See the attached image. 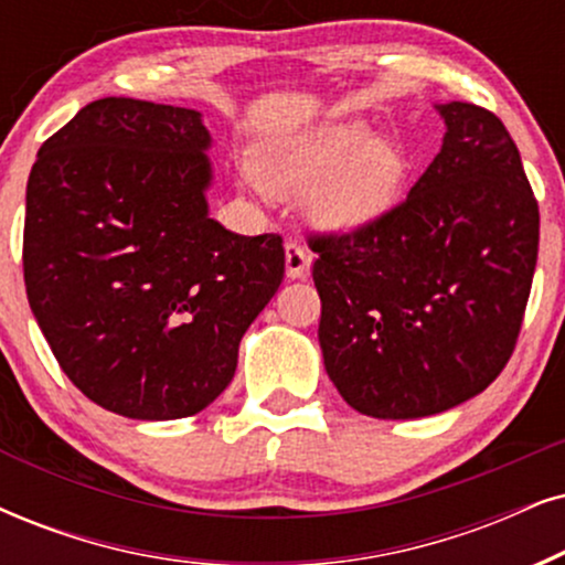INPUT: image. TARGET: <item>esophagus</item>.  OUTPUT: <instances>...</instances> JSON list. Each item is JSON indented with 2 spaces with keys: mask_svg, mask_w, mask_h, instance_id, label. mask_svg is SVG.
<instances>
[{
  "mask_svg": "<svg viewBox=\"0 0 565 565\" xmlns=\"http://www.w3.org/2000/svg\"><path fill=\"white\" fill-rule=\"evenodd\" d=\"M284 253H287V278H302L310 268V253L297 239H289L284 245Z\"/></svg>",
  "mask_w": 565,
  "mask_h": 565,
  "instance_id": "34e87169",
  "label": "esophagus"
}]
</instances>
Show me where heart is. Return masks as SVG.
<instances>
[{
	"label": "heart",
	"mask_w": 565,
	"mask_h": 565,
	"mask_svg": "<svg viewBox=\"0 0 565 565\" xmlns=\"http://www.w3.org/2000/svg\"><path fill=\"white\" fill-rule=\"evenodd\" d=\"M270 192L305 193V213L328 234L373 230L404 195L409 159L362 119H341L276 142L260 159Z\"/></svg>",
	"instance_id": "1"
}]
</instances>
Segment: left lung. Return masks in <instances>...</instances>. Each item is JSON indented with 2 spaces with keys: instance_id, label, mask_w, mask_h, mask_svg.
Instances as JSON below:
<instances>
[{
  "instance_id": "8db88e82",
  "label": "left lung",
  "mask_w": 565,
  "mask_h": 565,
  "mask_svg": "<svg viewBox=\"0 0 565 565\" xmlns=\"http://www.w3.org/2000/svg\"><path fill=\"white\" fill-rule=\"evenodd\" d=\"M440 153L373 230L310 237L318 341L344 402L377 419L454 409L516 347L540 245L516 142L482 106L435 104Z\"/></svg>"
}]
</instances>
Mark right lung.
<instances>
[{
  "mask_svg": "<svg viewBox=\"0 0 565 565\" xmlns=\"http://www.w3.org/2000/svg\"><path fill=\"white\" fill-rule=\"evenodd\" d=\"M209 148L200 111L111 96L54 132L28 177L33 318L64 375L122 417L203 412L284 278L281 237L209 216Z\"/></svg>",
  "mask_w": 565,
  "mask_h": 565,
  "instance_id": "right-lung-1",
  "label": "right lung"
}]
</instances>
